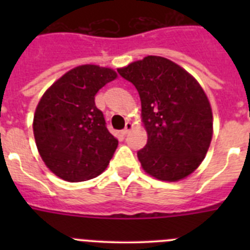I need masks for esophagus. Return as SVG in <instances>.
<instances>
[{"label": "esophagus", "instance_id": "34e87169", "mask_svg": "<svg viewBox=\"0 0 250 250\" xmlns=\"http://www.w3.org/2000/svg\"><path fill=\"white\" fill-rule=\"evenodd\" d=\"M131 129H132V124L130 123V121H127V123L125 124V127H124V130L121 131L123 132V135H126L127 132H129Z\"/></svg>", "mask_w": 250, "mask_h": 250}]
</instances>
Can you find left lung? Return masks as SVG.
I'll use <instances>...</instances> for the list:
<instances>
[{
    "mask_svg": "<svg viewBox=\"0 0 250 250\" xmlns=\"http://www.w3.org/2000/svg\"><path fill=\"white\" fill-rule=\"evenodd\" d=\"M138 90L147 143L138 151L143 169L165 182L191 174L213 136L207 95L184 68L160 56H147L118 70Z\"/></svg>",
    "mask_w": 250,
    "mask_h": 250,
    "instance_id": "left-lung-1",
    "label": "left lung"
}]
</instances>
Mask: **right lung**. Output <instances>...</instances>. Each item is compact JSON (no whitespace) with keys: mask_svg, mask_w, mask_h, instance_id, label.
<instances>
[{"mask_svg":"<svg viewBox=\"0 0 250 250\" xmlns=\"http://www.w3.org/2000/svg\"><path fill=\"white\" fill-rule=\"evenodd\" d=\"M111 68L83 65L66 72L43 94L34 116V135L48 169L67 182L98 176L118 140L106 127L95 95L116 79Z\"/></svg>","mask_w":250,"mask_h":250,"instance_id":"right-lung-1","label":"right lung"}]
</instances>
